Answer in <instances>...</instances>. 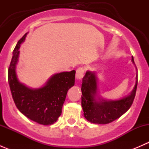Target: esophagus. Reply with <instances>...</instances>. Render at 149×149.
<instances>
[{"mask_svg": "<svg viewBox=\"0 0 149 149\" xmlns=\"http://www.w3.org/2000/svg\"><path fill=\"white\" fill-rule=\"evenodd\" d=\"M84 72H85V69L83 67H80L76 70V78L79 80L82 79L83 77L84 74Z\"/></svg>", "mask_w": 149, "mask_h": 149, "instance_id": "34e87169", "label": "esophagus"}]
</instances>
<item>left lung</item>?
Returning a JSON list of instances; mask_svg holds the SVG:
<instances>
[{
    "mask_svg": "<svg viewBox=\"0 0 149 149\" xmlns=\"http://www.w3.org/2000/svg\"><path fill=\"white\" fill-rule=\"evenodd\" d=\"M132 61L134 63L133 57ZM137 85L138 75L134 88L128 97L117 101L100 100L97 102L94 98L97 90V77L94 72L87 71L81 86V106L85 118L97 124H108L119 118L131 107L136 97Z\"/></svg>",
    "mask_w": 149,
    "mask_h": 149,
    "instance_id": "left-lung-1",
    "label": "left lung"
}]
</instances>
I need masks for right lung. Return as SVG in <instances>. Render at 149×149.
Returning a JSON list of instances; mask_svg holds the SVG:
<instances>
[{
  "label": "right lung",
  "instance_id": "right-lung-1",
  "mask_svg": "<svg viewBox=\"0 0 149 149\" xmlns=\"http://www.w3.org/2000/svg\"><path fill=\"white\" fill-rule=\"evenodd\" d=\"M26 34L18 42L13 52L8 68V84L16 107L23 115L39 124L48 125L58 120L62 113V107L67 92L75 84L74 70L54 75L46 85L38 89L28 88L18 81L16 65L19 48Z\"/></svg>",
  "mask_w": 149,
  "mask_h": 149
}]
</instances>
